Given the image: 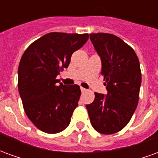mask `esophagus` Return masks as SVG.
I'll use <instances>...</instances> for the list:
<instances>
[{
  "instance_id": "34e87169",
  "label": "esophagus",
  "mask_w": 158,
  "mask_h": 158,
  "mask_svg": "<svg viewBox=\"0 0 158 158\" xmlns=\"http://www.w3.org/2000/svg\"><path fill=\"white\" fill-rule=\"evenodd\" d=\"M80 89H81V91H82V92H85V91L87 90V89H85V88H83V87H80Z\"/></svg>"
}]
</instances>
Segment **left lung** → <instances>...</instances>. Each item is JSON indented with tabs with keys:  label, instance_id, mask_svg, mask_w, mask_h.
<instances>
[{
	"label": "left lung",
	"instance_id": "8db88e82",
	"mask_svg": "<svg viewBox=\"0 0 158 158\" xmlns=\"http://www.w3.org/2000/svg\"><path fill=\"white\" fill-rule=\"evenodd\" d=\"M89 39L102 60L107 94L95 93L94 102L86 108L93 128L112 135L128 124L138 105L141 84L139 59L128 44L114 35L90 34Z\"/></svg>",
	"mask_w": 158,
	"mask_h": 158
}]
</instances>
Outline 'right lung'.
I'll list each match as a JSON object with an SVG mask.
<instances>
[{
    "label": "right lung",
    "instance_id": "right-lung-1",
    "mask_svg": "<svg viewBox=\"0 0 158 158\" xmlns=\"http://www.w3.org/2000/svg\"><path fill=\"white\" fill-rule=\"evenodd\" d=\"M89 39L88 34L52 32L33 42L19 66V92L27 116L43 132L56 134L69 126L81 95L78 85L56 79L70 63L73 52Z\"/></svg>",
    "mask_w": 158,
    "mask_h": 158
}]
</instances>
